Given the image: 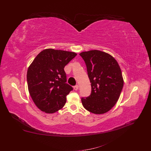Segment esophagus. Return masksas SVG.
Wrapping results in <instances>:
<instances>
[{"label": "esophagus", "mask_w": 151, "mask_h": 151, "mask_svg": "<svg viewBox=\"0 0 151 151\" xmlns=\"http://www.w3.org/2000/svg\"><path fill=\"white\" fill-rule=\"evenodd\" d=\"M78 88H79V86H78V85H76L75 86H74V89L76 91H77V89H78Z\"/></svg>", "instance_id": "1"}]
</instances>
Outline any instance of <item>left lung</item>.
<instances>
[{"instance_id":"left-lung-1","label":"left lung","mask_w":151,"mask_h":151,"mask_svg":"<svg viewBox=\"0 0 151 151\" xmlns=\"http://www.w3.org/2000/svg\"><path fill=\"white\" fill-rule=\"evenodd\" d=\"M91 83V94L81 99L84 108L97 115L106 113L115 106L122 92L123 78L115 58L94 50L81 52Z\"/></svg>"}]
</instances>
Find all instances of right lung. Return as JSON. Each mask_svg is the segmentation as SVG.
Returning <instances> with one entry per match:
<instances>
[{"label":"right lung","instance_id":"add662e5","mask_svg":"<svg viewBox=\"0 0 151 151\" xmlns=\"http://www.w3.org/2000/svg\"><path fill=\"white\" fill-rule=\"evenodd\" d=\"M77 53L65 50L45 49L35 57L27 71L29 94L36 106L46 113L62 109L73 89L66 83L64 67Z\"/></svg>","mask_w":151,"mask_h":151}]
</instances>
